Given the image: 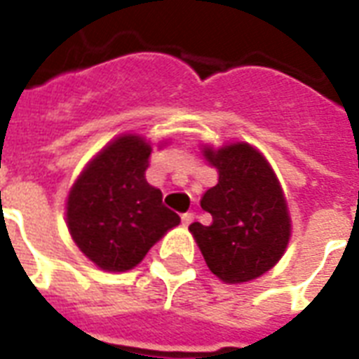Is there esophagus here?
<instances>
[{
    "mask_svg": "<svg viewBox=\"0 0 359 359\" xmlns=\"http://www.w3.org/2000/svg\"><path fill=\"white\" fill-rule=\"evenodd\" d=\"M194 218H196V214L186 212V214H182V218H180V219H182V224H184V225H190L191 222H194Z\"/></svg>",
    "mask_w": 359,
    "mask_h": 359,
    "instance_id": "esophagus-1",
    "label": "esophagus"
}]
</instances>
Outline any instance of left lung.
<instances>
[{
    "label": "left lung",
    "mask_w": 359,
    "mask_h": 359,
    "mask_svg": "<svg viewBox=\"0 0 359 359\" xmlns=\"http://www.w3.org/2000/svg\"><path fill=\"white\" fill-rule=\"evenodd\" d=\"M218 184L201 199L212 224L190 225L207 266L225 283H244L268 272L289 244L290 218L268 162L248 143L205 149Z\"/></svg>",
    "instance_id": "1"
}]
</instances>
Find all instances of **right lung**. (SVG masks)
I'll use <instances>...</instances> for the list:
<instances>
[{
    "label": "right lung",
    "instance_id": "add662e5",
    "mask_svg": "<svg viewBox=\"0 0 359 359\" xmlns=\"http://www.w3.org/2000/svg\"><path fill=\"white\" fill-rule=\"evenodd\" d=\"M149 158L151 145L140 135H121L93 158L70 190V235L102 270L134 268L180 224L179 214L162 203V191L147 182Z\"/></svg>",
    "mask_w": 359,
    "mask_h": 359
}]
</instances>
